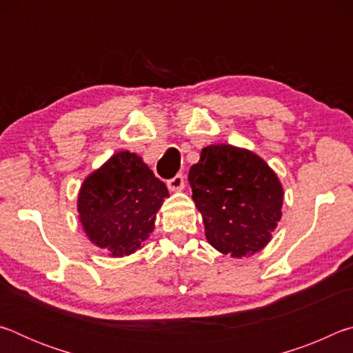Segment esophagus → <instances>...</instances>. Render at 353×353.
<instances>
[{"label":"esophagus","instance_id":"34e87169","mask_svg":"<svg viewBox=\"0 0 353 353\" xmlns=\"http://www.w3.org/2000/svg\"><path fill=\"white\" fill-rule=\"evenodd\" d=\"M166 185H168V188L171 191H181L183 188V185H185L183 176L182 174H176L174 177L170 179V181L166 182Z\"/></svg>","mask_w":353,"mask_h":353}]
</instances>
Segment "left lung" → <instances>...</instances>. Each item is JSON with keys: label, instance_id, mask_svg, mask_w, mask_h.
I'll return each instance as SVG.
<instances>
[{"label": "left lung", "instance_id": "8db88e82", "mask_svg": "<svg viewBox=\"0 0 353 353\" xmlns=\"http://www.w3.org/2000/svg\"><path fill=\"white\" fill-rule=\"evenodd\" d=\"M207 241L235 259L259 252L282 218L283 188L270 165L248 149L210 145L188 172Z\"/></svg>", "mask_w": 353, "mask_h": 353}]
</instances>
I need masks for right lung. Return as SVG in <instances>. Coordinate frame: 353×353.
<instances>
[{"label":"right lung","mask_w":353,"mask_h":353,"mask_svg":"<svg viewBox=\"0 0 353 353\" xmlns=\"http://www.w3.org/2000/svg\"><path fill=\"white\" fill-rule=\"evenodd\" d=\"M166 185L141 157L119 151L87 176L77 196L83 232L110 256L134 254L154 230L155 214L168 198Z\"/></svg>","instance_id":"right-lung-1"}]
</instances>
